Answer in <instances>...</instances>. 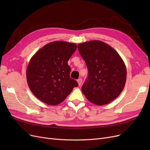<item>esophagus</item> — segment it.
I'll use <instances>...</instances> for the list:
<instances>
[{
	"label": "esophagus",
	"instance_id": "34e87169",
	"mask_svg": "<svg viewBox=\"0 0 150 150\" xmlns=\"http://www.w3.org/2000/svg\"><path fill=\"white\" fill-rule=\"evenodd\" d=\"M82 79L81 78H79L78 79V84H79V86H81V84H82Z\"/></svg>",
	"mask_w": 150,
	"mask_h": 150
}]
</instances>
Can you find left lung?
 <instances>
[{
	"instance_id": "obj_1",
	"label": "left lung",
	"mask_w": 150,
	"mask_h": 150,
	"mask_svg": "<svg viewBox=\"0 0 150 150\" xmlns=\"http://www.w3.org/2000/svg\"><path fill=\"white\" fill-rule=\"evenodd\" d=\"M78 49L88 70L81 88L83 93L97 105L114 100L123 89L126 79V66L118 53L100 40L79 44Z\"/></svg>"
}]
</instances>
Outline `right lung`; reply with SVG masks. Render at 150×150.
Instances as JSON below:
<instances>
[{
    "mask_svg": "<svg viewBox=\"0 0 150 150\" xmlns=\"http://www.w3.org/2000/svg\"><path fill=\"white\" fill-rule=\"evenodd\" d=\"M76 48L74 43L54 41L44 46L30 59L27 81L32 93L39 100L57 105L78 86L70 78L71 67L67 64Z\"/></svg>",
    "mask_w": 150,
    "mask_h": 150,
    "instance_id": "add662e5",
    "label": "right lung"
}]
</instances>
